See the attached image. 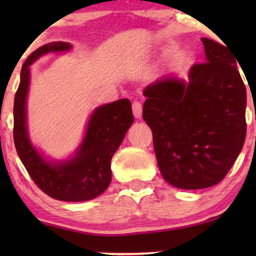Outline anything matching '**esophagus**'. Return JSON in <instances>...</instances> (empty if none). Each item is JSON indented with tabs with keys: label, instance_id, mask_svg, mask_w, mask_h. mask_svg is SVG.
<instances>
[{
	"label": "esophagus",
	"instance_id": "esophagus-1",
	"mask_svg": "<svg viewBox=\"0 0 256 256\" xmlns=\"http://www.w3.org/2000/svg\"><path fill=\"white\" fill-rule=\"evenodd\" d=\"M132 112H134V118H142V104L138 101H134V104H132Z\"/></svg>",
	"mask_w": 256,
	"mask_h": 256
}]
</instances>
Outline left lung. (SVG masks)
Instances as JSON below:
<instances>
[{"label": "left lung", "mask_w": 256, "mask_h": 256, "mask_svg": "<svg viewBox=\"0 0 256 256\" xmlns=\"http://www.w3.org/2000/svg\"><path fill=\"white\" fill-rule=\"evenodd\" d=\"M201 40L204 62L190 68L189 83L162 77L143 91V119L152 128L161 174L185 190L222 182L246 132V91L236 58L216 40Z\"/></svg>", "instance_id": "1"}]
</instances>
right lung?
Listing matches in <instances>:
<instances>
[{"label":"right lung","instance_id":"1","mask_svg":"<svg viewBox=\"0 0 256 256\" xmlns=\"http://www.w3.org/2000/svg\"><path fill=\"white\" fill-rule=\"evenodd\" d=\"M71 49L66 42H52L34 50L25 61L14 98V144L32 180L55 200L80 202L101 195L112 180L110 160L134 122L131 102L118 100L101 106L90 116L82 144L72 158L61 162L46 160L31 144L26 126V96L30 66L42 55Z\"/></svg>","mask_w":256,"mask_h":256}]
</instances>
